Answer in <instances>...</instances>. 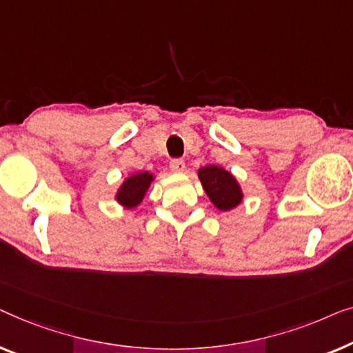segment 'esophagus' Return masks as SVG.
Masks as SVG:
<instances>
[{
  "label": "esophagus",
  "instance_id": "esophagus-1",
  "mask_svg": "<svg viewBox=\"0 0 353 353\" xmlns=\"http://www.w3.org/2000/svg\"><path fill=\"white\" fill-rule=\"evenodd\" d=\"M170 168L172 172H183L185 171V161L182 158H174V160H171Z\"/></svg>",
  "mask_w": 353,
  "mask_h": 353
}]
</instances>
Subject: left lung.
Listing matches in <instances>:
<instances>
[{
	"label": "left lung",
	"instance_id": "left-lung-1",
	"mask_svg": "<svg viewBox=\"0 0 353 353\" xmlns=\"http://www.w3.org/2000/svg\"><path fill=\"white\" fill-rule=\"evenodd\" d=\"M198 177H200L206 195L221 211L232 210L241 201L243 195L240 185L235 177L222 168L214 165L205 166L198 171Z\"/></svg>",
	"mask_w": 353,
	"mask_h": 353
}]
</instances>
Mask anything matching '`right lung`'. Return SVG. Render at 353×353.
<instances>
[{"mask_svg": "<svg viewBox=\"0 0 353 353\" xmlns=\"http://www.w3.org/2000/svg\"><path fill=\"white\" fill-rule=\"evenodd\" d=\"M153 181V176L148 172H137V174L129 176L120 190H118L117 200L126 208H134L142 201L148 185Z\"/></svg>", "mask_w": 353, "mask_h": 353, "instance_id": "add662e5", "label": "right lung"}]
</instances>
